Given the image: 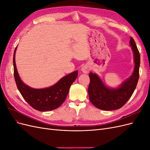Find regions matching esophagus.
Wrapping results in <instances>:
<instances>
[{"mask_svg":"<svg viewBox=\"0 0 150 150\" xmlns=\"http://www.w3.org/2000/svg\"><path fill=\"white\" fill-rule=\"evenodd\" d=\"M81 70L83 72V73L88 74L89 71V67L88 65H84V66H82Z\"/></svg>","mask_w":150,"mask_h":150,"instance_id":"34e87169","label":"esophagus"}]
</instances>
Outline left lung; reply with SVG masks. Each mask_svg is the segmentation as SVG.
<instances>
[{"label":"left lung","mask_w":150,"mask_h":150,"mask_svg":"<svg viewBox=\"0 0 150 150\" xmlns=\"http://www.w3.org/2000/svg\"><path fill=\"white\" fill-rule=\"evenodd\" d=\"M130 46L134 56V67L132 74L118 87L111 88L103 83L96 73L90 72L88 94L90 101L102 110L112 111L121 108L132 96L139 79L140 54L133 38H130Z\"/></svg>","instance_id":"8db88e82"}]
</instances>
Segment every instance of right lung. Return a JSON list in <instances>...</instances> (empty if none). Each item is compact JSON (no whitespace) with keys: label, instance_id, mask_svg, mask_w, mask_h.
<instances>
[{"label":"right lung","instance_id":"obj_1","mask_svg":"<svg viewBox=\"0 0 150 150\" xmlns=\"http://www.w3.org/2000/svg\"><path fill=\"white\" fill-rule=\"evenodd\" d=\"M13 53V74L17 87L22 97L35 110L39 111H49L59 107L65 101L71 85L74 83L78 74L76 71L63 77L50 87L35 89L22 82L18 73L16 64V52Z\"/></svg>","mask_w":150,"mask_h":150}]
</instances>
